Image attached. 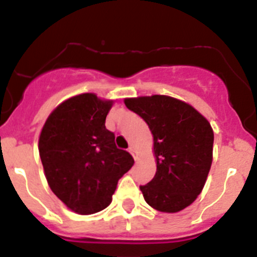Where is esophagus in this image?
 <instances>
[{
  "mask_svg": "<svg viewBox=\"0 0 257 257\" xmlns=\"http://www.w3.org/2000/svg\"><path fill=\"white\" fill-rule=\"evenodd\" d=\"M128 151H129V153H131V154H132V156H133V158H135V160H137V159H138L137 151H136V150H135V147H133V146H129Z\"/></svg>",
  "mask_w": 257,
  "mask_h": 257,
  "instance_id": "esophagus-1",
  "label": "esophagus"
}]
</instances>
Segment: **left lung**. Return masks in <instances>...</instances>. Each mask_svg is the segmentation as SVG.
Instances as JSON below:
<instances>
[{
  "label": "left lung",
  "mask_w": 257,
  "mask_h": 257,
  "mask_svg": "<svg viewBox=\"0 0 257 257\" xmlns=\"http://www.w3.org/2000/svg\"><path fill=\"white\" fill-rule=\"evenodd\" d=\"M125 106L147 122L154 137L156 173L140 186L145 200L160 212L186 208L200 194L211 168V124L190 104L168 95L128 98Z\"/></svg>",
  "instance_id": "obj_1"
}]
</instances>
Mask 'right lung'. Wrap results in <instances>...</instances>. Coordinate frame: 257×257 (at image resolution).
<instances>
[{"label": "right lung", "instance_id": "add662e5", "mask_svg": "<svg viewBox=\"0 0 257 257\" xmlns=\"http://www.w3.org/2000/svg\"><path fill=\"white\" fill-rule=\"evenodd\" d=\"M112 101L85 93L61 103L46 120L39 151L51 191L70 209L91 215L112 200L117 181L135 160L106 129Z\"/></svg>", "mask_w": 257, "mask_h": 257}]
</instances>
